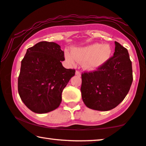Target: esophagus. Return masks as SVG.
<instances>
[{"instance_id":"34e87169","label":"esophagus","mask_w":146,"mask_h":146,"mask_svg":"<svg viewBox=\"0 0 146 146\" xmlns=\"http://www.w3.org/2000/svg\"><path fill=\"white\" fill-rule=\"evenodd\" d=\"M76 75L78 76H81V73L79 71H76Z\"/></svg>"}]
</instances>
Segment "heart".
<instances>
[{"instance_id": "heart-1", "label": "heart", "mask_w": 146, "mask_h": 146, "mask_svg": "<svg viewBox=\"0 0 146 146\" xmlns=\"http://www.w3.org/2000/svg\"><path fill=\"white\" fill-rule=\"evenodd\" d=\"M111 54L112 48L109 44L93 43L82 47H74L71 52L66 50L64 56L70 64H75L76 62H82L84 68L94 71L106 64Z\"/></svg>"}]
</instances>
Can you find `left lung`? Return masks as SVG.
Here are the masks:
<instances>
[{"label":"left lung","mask_w":146,"mask_h":146,"mask_svg":"<svg viewBox=\"0 0 146 146\" xmlns=\"http://www.w3.org/2000/svg\"><path fill=\"white\" fill-rule=\"evenodd\" d=\"M133 81L127 50L115 42L113 56L96 71L82 74V98L89 108L108 111L123 100Z\"/></svg>","instance_id":"left-lung-1"}]
</instances>
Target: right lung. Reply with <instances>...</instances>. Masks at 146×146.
<instances>
[{"instance_id": "right-lung-1", "label": "right lung", "mask_w": 146, "mask_h": 146, "mask_svg": "<svg viewBox=\"0 0 146 146\" xmlns=\"http://www.w3.org/2000/svg\"><path fill=\"white\" fill-rule=\"evenodd\" d=\"M64 60V51L55 42H40L27 49L21 61L18 90L33 112L48 113L59 107L63 90L75 74V70L63 67Z\"/></svg>"}]
</instances>
